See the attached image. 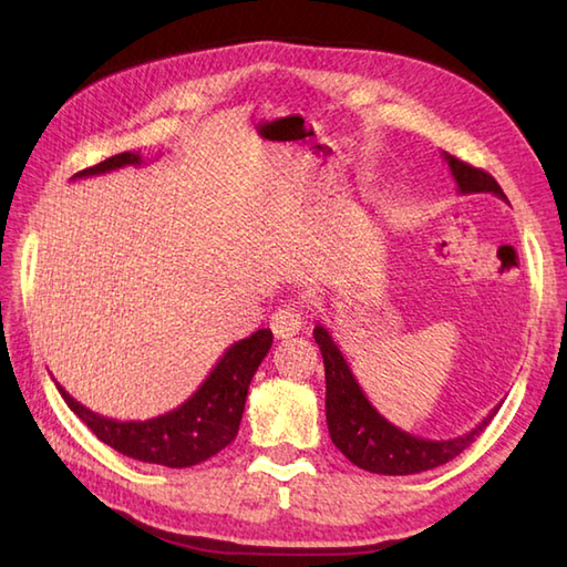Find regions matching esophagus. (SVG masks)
I'll list each match as a JSON object with an SVG mask.
<instances>
[{
    "mask_svg": "<svg viewBox=\"0 0 567 567\" xmlns=\"http://www.w3.org/2000/svg\"><path fill=\"white\" fill-rule=\"evenodd\" d=\"M305 327V315L299 311L295 305H282L280 309L275 311L270 317V329L275 333V339H292Z\"/></svg>",
    "mask_w": 567,
    "mask_h": 567,
    "instance_id": "34e87169",
    "label": "esophagus"
}]
</instances>
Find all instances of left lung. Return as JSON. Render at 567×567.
I'll use <instances>...</instances> for the list:
<instances>
[{
	"instance_id": "left-lung-1",
	"label": "left lung",
	"mask_w": 567,
	"mask_h": 567,
	"mask_svg": "<svg viewBox=\"0 0 567 567\" xmlns=\"http://www.w3.org/2000/svg\"><path fill=\"white\" fill-rule=\"evenodd\" d=\"M443 161L449 163V171L461 195L487 192V195L507 199V195L497 185V179L489 173L457 161L449 153H443ZM315 341L319 343L323 372H327V424L331 441L348 461L368 470V473L414 475L449 463L480 436V431H485L492 416L502 406L499 404L492 409L475 429H470L463 436L445 441L414 436V433L394 426L392 421L384 419L370 404L363 388H360L353 375L351 365L346 363L341 348L336 346L333 336L321 323L315 327Z\"/></svg>"
}]
</instances>
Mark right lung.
Listing matches in <instances>:
<instances>
[{"label": "right lung", "mask_w": 567, "mask_h": 567, "mask_svg": "<svg viewBox=\"0 0 567 567\" xmlns=\"http://www.w3.org/2000/svg\"><path fill=\"white\" fill-rule=\"evenodd\" d=\"M141 163L143 158L138 151H126L72 175V179L104 175L118 171V167ZM270 346V329H258L248 339L231 343L189 400L171 409V412L146 421H118L102 416L80 404L75 396H70L60 382H55V388L63 394L72 412L90 426L94 436L112 445L114 451L141 463L192 467L216 455L236 439L240 416H244L248 384L262 363V358L268 355Z\"/></svg>", "instance_id": "add662e5"}]
</instances>
